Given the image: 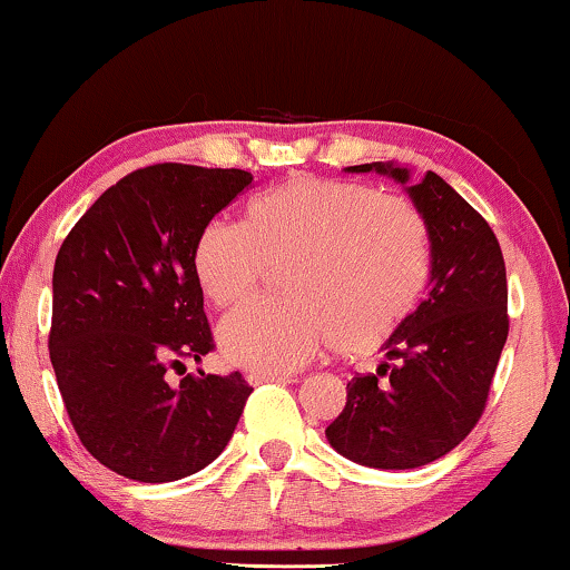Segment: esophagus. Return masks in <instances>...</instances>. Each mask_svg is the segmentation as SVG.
<instances>
[{
  "mask_svg": "<svg viewBox=\"0 0 570 570\" xmlns=\"http://www.w3.org/2000/svg\"><path fill=\"white\" fill-rule=\"evenodd\" d=\"M247 382L250 384H266V382H294V374H263V372H250L247 374Z\"/></svg>",
  "mask_w": 570,
  "mask_h": 570,
  "instance_id": "esophagus-1",
  "label": "esophagus"
}]
</instances>
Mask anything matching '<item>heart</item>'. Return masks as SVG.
Returning a JSON list of instances; mask_svg holds the SVG:
<instances>
[{"label":"heart","instance_id":"heart-1","mask_svg":"<svg viewBox=\"0 0 570 570\" xmlns=\"http://www.w3.org/2000/svg\"><path fill=\"white\" fill-rule=\"evenodd\" d=\"M278 263L292 296L219 325L224 356L263 374L294 372L333 338L343 354L380 348L426 292L429 229L403 198L299 175L255 196L243 224L208 222L194 247L198 284L219 307L247 299Z\"/></svg>","mask_w":570,"mask_h":570}]
</instances>
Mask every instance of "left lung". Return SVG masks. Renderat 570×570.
<instances>
[{
	"mask_svg": "<svg viewBox=\"0 0 570 570\" xmlns=\"http://www.w3.org/2000/svg\"><path fill=\"white\" fill-rule=\"evenodd\" d=\"M405 186L429 229L431 286L384 341L376 374L346 387V407L325 429L335 452L376 470H411L444 456L475 429L509 335L501 245L488 222L436 173L368 163Z\"/></svg>",
	"mask_w": 570,
	"mask_h": 570,
	"instance_id": "1",
	"label": "left lung"
}]
</instances>
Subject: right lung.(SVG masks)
Returning <instances> with one entry per match:
<instances>
[{"mask_svg": "<svg viewBox=\"0 0 570 570\" xmlns=\"http://www.w3.org/2000/svg\"><path fill=\"white\" fill-rule=\"evenodd\" d=\"M250 183L235 167L134 170L87 208L56 255V382L79 442L128 480L170 483L204 470L250 397L239 372L167 382V368L214 348L194 247Z\"/></svg>", "mask_w": 570, "mask_h": 570, "instance_id": "obj_1", "label": "right lung"}]
</instances>
